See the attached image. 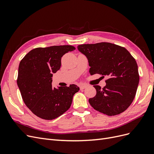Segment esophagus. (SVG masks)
I'll list each match as a JSON object with an SVG mask.
<instances>
[{"label":"esophagus","instance_id":"obj_1","mask_svg":"<svg viewBox=\"0 0 154 154\" xmlns=\"http://www.w3.org/2000/svg\"><path fill=\"white\" fill-rule=\"evenodd\" d=\"M87 87V85H83V84H82L80 85V90H82V89H84V88H85Z\"/></svg>","mask_w":154,"mask_h":154}]
</instances>
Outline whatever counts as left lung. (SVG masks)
Returning a JSON list of instances; mask_svg holds the SVG:
<instances>
[{
  "label": "left lung",
  "mask_w": 154,
  "mask_h": 154,
  "mask_svg": "<svg viewBox=\"0 0 154 154\" xmlns=\"http://www.w3.org/2000/svg\"><path fill=\"white\" fill-rule=\"evenodd\" d=\"M78 51L87 57L91 75L108 76L101 88L94 85L96 94L88 100L95 110L108 116L119 114L131 105L139 76L136 60L125 48L109 42L82 44Z\"/></svg>",
  "instance_id": "left-lung-1"
}]
</instances>
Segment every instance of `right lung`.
Listing matches in <instances>:
<instances>
[{
	"instance_id": "1",
	"label": "right lung",
	"mask_w": 154,
	"mask_h": 154,
	"mask_svg": "<svg viewBox=\"0 0 154 154\" xmlns=\"http://www.w3.org/2000/svg\"><path fill=\"white\" fill-rule=\"evenodd\" d=\"M75 50L72 45H54L30 51L18 67L17 85L22 100L38 117L52 120L70 108L77 85L52 87L53 74L61 67L63 56Z\"/></svg>"
}]
</instances>
